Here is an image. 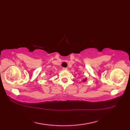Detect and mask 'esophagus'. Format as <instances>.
<instances>
[{"label": "esophagus", "instance_id": "obj_1", "mask_svg": "<svg viewBox=\"0 0 130 130\" xmlns=\"http://www.w3.org/2000/svg\"><path fill=\"white\" fill-rule=\"evenodd\" d=\"M67 69H68L67 68H62V70H67Z\"/></svg>", "mask_w": 130, "mask_h": 130}]
</instances>
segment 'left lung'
I'll use <instances>...</instances> for the list:
<instances>
[{
    "label": "left lung",
    "mask_w": 130,
    "mask_h": 130,
    "mask_svg": "<svg viewBox=\"0 0 130 130\" xmlns=\"http://www.w3.org/2000/svg\"><path fill=\"white\" fill-rule=\"evenodd\" d=\"M82 80H83V82H85V81H87V78H85V79H83Z\"/></svg>",
    "instance_id": "obj_1"
}]
</instances>
